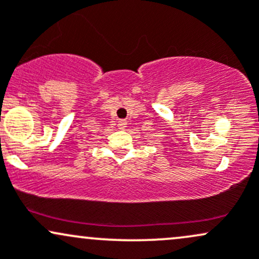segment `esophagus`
I'll return each mask as SVG.
<instances>
[{
  "label": "esophagus",
  "instance_id": "obj_1",
  "mask_svg": "<svg viewBox=\"0 0 259 259\" xmlns=\"http://www.w3.org/2000/svg\"><path fill=\"white\" fill-rule=\"evenodd\" d=\"M118 127H119L120 130L125 129V127H126V121L125 120H119V121H118Z\"/></svg>",
  "mask_w": 259,
  "mask_h": 259
}]
</instances>
